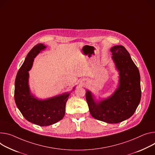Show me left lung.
<instances>
[{"label":"left lung","mask_w":155,"mask_h":155,"mask_svg":"<svg viewBox=\"0 0 155 155\" xmlns=\"http://www.w3.org/2000/svg\"><path fill=\"white\" fill-rule=\"evenodd\" d=\"M110 52L119 75L117 88L112 95L100 100L87 90L86 100L90 114L94 119L116 124L130 118L140 102V75L130 54L123 46H114Z\"/></svg>","instance_id":"8db88e82"}]
</instances>
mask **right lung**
I'll return each mask as SVG.
<instances>
[{
	"label": "right lung",
	"mask_w": 155,
	"mask_h": 155,
	"mask_svg": "<svg viewBox=\"0 0 155 155\" xmlns=\"http://www.w3.org/2000/svg\"><path fill=\"white\" fill-rule=\"evenodd\" d=\"M46 48V46L39 43L27 54L17 73L14 93L16 105L23 117L28 121L40 126L54 124L64 117L65 104L70 94L65 92L48 99L39 100L31 92L28 71L33 66L34 59Z\"/></svg>",
	"instance_id": "right-lung-1"
}]
</instances>
